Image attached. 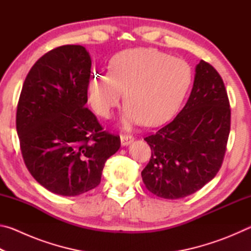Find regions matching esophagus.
Wrapping results in <instances>:
<instances>
[{"mask_svg":"<svg viewBox=\"0 0 251 251\" xmlns=\"http://www.w3.org/2000/svg\"><path fill=\"white\" fill-rule=\"evenodd\" d=\"M134 139L135 138L130 135H122L121 136V143H122L123 146H128L129 144L134 142Z\"/></svg>","mask_w":251,"mask_h":251,"instance_id":"34e87169","label":"esophagus"}]
</instances>
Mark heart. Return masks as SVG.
Listing matches in <instances>:
<instances>
[{
  "label": "heart",
  "instance_id": "obj_1",
  "mask_svg": "<svg viewBox=\"0 0 251 251\" xmlns=\"http://www.w3.org/2000/svg\"><path fill=\"white\" fill-rule=\"evenodd\" d=\"M192 83V70L184 59L155 49H128L110 58L108 73L95 72L87 80V100L100 116L108 118L123 99L124 126L144 122L156 126L179 107Z\"/></svg>",
  "mask_w": 251,
  "mask_h": 251
}]
</instances>
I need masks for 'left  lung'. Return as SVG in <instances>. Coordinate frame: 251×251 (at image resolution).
I'll return each mask as SVG.
<instances>
[{"label": "left lung", "instance_id": "obj_1", "mask_svg": "<svg viewBox=\"0 0 251 251\" xmlns=\"http://www.w3.org/2000/svg\"><path fill=\"white\" fill-rule=\"evenodd\" d=\"M193 90L179 114L144 139L151 157L143 169L146 188L179 199L202 188L222 167L230 131V105L222 76L209 63L196 66Z\"/></svg>", "mask_w": 251, "mask_h": 251}]
</instances>
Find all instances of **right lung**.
<instances>
[{"mask_svg":"<svg viewBox=\"0 0 251 251\" xmlns=\"http://www.w3.org/2000/svg\"><path fill=\"white\" fill-rule=\"evenodd\" d=\"M92 61L80 45L44 54L29 70L16 110V130L28 172L62 196L100 185L106 160L121 147L120 136L103 130L85 107Z\"/></svg>","mask_w":251,"mask_h":251,"instance_id":"add662e5","label":"right lung"}]
</instances>
